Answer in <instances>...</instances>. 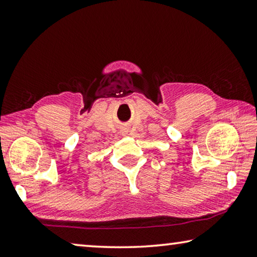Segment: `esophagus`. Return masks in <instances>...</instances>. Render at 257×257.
<instances>
[{"instance_id": "obj_1", "label": "esophagus", "mask_w": 257, "mask_h": 257, "mask_svg": "<svg viewBox=\"0 0 257 257\" xmlns=\"http://www.w3.org/2000/svg\"><path fill=\"white\" fill-rule=\"evenodd\" d=\"M127 132H125V130H123V132H122V134H125Z\"/></svg>"}]
</instances>
